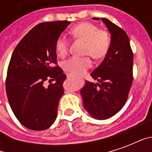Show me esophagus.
<instances>
[{"mask_svg":"<svg viewBox=\"0 0 152 152\" xmlns=\"http://www.w3.org/2000/svg\"><path fill=\"white\" fill-rule=\"evenodd\" d=\"M66 76H67V78H72V77H74V75L71 74V73H67V74H66Z\"/></svg>","mask_w":152,"mask_h":152,"instance_id":"34e87169","label":"esophagus"}]
</instances>
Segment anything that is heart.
<instances>
[{
	"mask_svg": "<svg viewBox=\"0 0 152 152\" xmlns=\"http://www.w3.org/2000/svg\"><path fill=\"white\" fill-rule=\"evenodd\" d=\"M74 38H78L86 42L85 53L96 58H102L107 54L112 45V37L108 31L100 30L98 26L91 23H81L76 25L71 30ZM69 40L64 36H60L55 41V50L59 57L67 53ZM91 60L88 56L72 57L63 63V69L75 76L86 72L91 66Z\"/></svg>",
	"mask_w": 152,
	"mask_h": 152,
	"instance_id": "b5f03b06",
	"label": "heart"
}]
</instances>
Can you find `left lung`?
I'll return each mask as SVG.
<instances>
[{
    "label": "left lung",
    "mask_w": 152,
    "mask_h": 152,
    "mask_svg": "<svg viewBox=\"0 0 152 152\" xmlns=\"http://www.w3.org/2000/svg\"><path fill=\"white\" fill-rule=\"evenodd\" d=\"M101 19L111 34L112 45L102 63L90 74L98 82L86 80L80 94L88 113L97 120H106L126 102L133 82L134 54L126 32L107 18Z\"/></svg>",
    "instance_id": "8db88e82"
}]
</instances>
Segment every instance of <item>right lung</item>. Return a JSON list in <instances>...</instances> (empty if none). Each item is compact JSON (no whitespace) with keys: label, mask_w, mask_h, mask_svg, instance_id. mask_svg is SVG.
Returning <instances> with one entry per match:
<instances>
[{"label":"right lung","mask_w":152,"mask_h":152,"mask_svg":"<svg viewBox=\"0 0 152 152\" xmlns=\"http://www.w3.org/2000/svg\"><path fill=\"white\" fill-rule=\"evenodd\" d=\"M69 21L41 23L23 38L12 53L5 82L14 114L24 127L44 130L55 121L66 75L57 63L55 41ZM56 82L45 86L44 81Z\"/></svg>","instance_id":"right-lung-1"}]
</instances>
